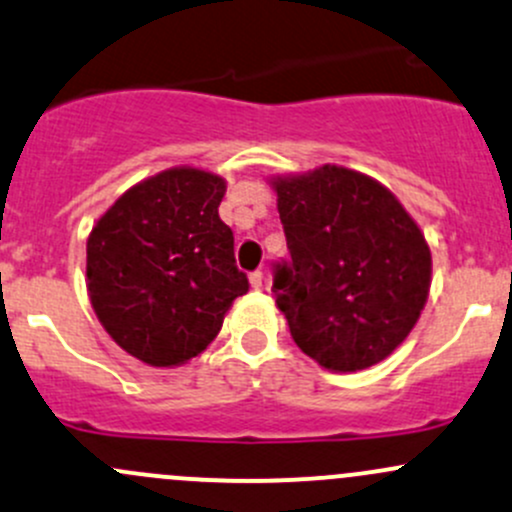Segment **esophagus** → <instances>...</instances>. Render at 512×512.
<instances>
[{"mask_svg":"<svg viewBox=\"0 0 512 512\" xmlns=\"http://www.w3.org/2000/svg\"><path fill=\"white\" fill-rule=\"evenodd\" d=\"M250 287L252 289H262V287H265V274H262V272H252L250 274Z\"/></svg>","mask_w":512,"mask_h":512,"instance_id":"1","label":"esophagus"}]
</instances>
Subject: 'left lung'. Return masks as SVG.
Instances as JSON below:
<instances>
[{
    "label": "left lung",
    "mask_w": 512,
    "mask_h": 512,
    "mask_svg": "<svg viewBox=\"0 0 512 512\" xmlns=\"http://www.w3.org/2000/svg\"><path fill=\"white\" fill-rule=\"evenodd\" d=\"M292 260L272 292L294 343L321 368L380 363L417 324L432 252L395 193L346 166L272 179Z\"/></svg>",
    "instance_id": "8db88e82"
}]
</instances>
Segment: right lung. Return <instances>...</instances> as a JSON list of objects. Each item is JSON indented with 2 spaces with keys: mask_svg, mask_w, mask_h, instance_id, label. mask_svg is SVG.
<instances>
[{
  "mask_svg": "<svg viewBox=\"0 0 512 512\" xmlns=\"http://www.w3.org/2000/svg\"><path fill=\"white\" fill-rule=\"evenodd\" d=\"M225 181L174 166L122 193L88 238V294L100 324L154 368L196 358L250 289L220 220Z\"/></svg>",
  "mask_w": 512,
  "mask_h": 512,
  "instance_id": "add662e5",
  "label": "right lung"
}]
</instances>
